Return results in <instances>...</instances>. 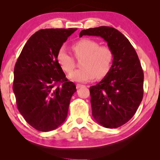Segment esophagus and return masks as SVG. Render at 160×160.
Instances as JSON below:
<instances>
[{
	"instance_id": "34e87169",
	"label": "esophagus",
	"mask_w": 160,
	"mask_h": 160,
	"mask_svg": "<svg viewBox=\"0 0 160 160\" xmlns=\"http://www.w3.org/2000/svg\"><path fill=\"white\" fill-rule=\"evenodd\" d=\"M84 87V85L80 84H76V88H77V89H79V88H81V87Z\"/></svg>"
}]
</instances>
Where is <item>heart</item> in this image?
<instances>
[{"label":"heart","mask_w":160,"mask_h":160,"mask_svg":"<svg viewBox=\"0 0 160 160\" xmlns=\"http://www.w3.org/2000/svg\"><path fill=\"white\" fill-rule=\"evenodd\" d=\"M74 54L78 59L84 58L81 65L82 68L76 70L68 75L70 79L77 82H87L96 77L102 78L110 71L113 60V54L108 46H99L95 40L83 38L72 46ZM57 60L61 68L71 73L75 68L74 58L65 48H61Z\"/></svg>","instance_id":"1"}]
</instances>
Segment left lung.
<instances>
[{
	"label": "left lung",
	"instance_id": "obj_1",
	"mask_svg": "<svg viewBox=\"0 0 160 160\" xmlns=\"http://www.w3.org/2000/svg\"><path fill=\"white\" fill-rule=\"evenodd\" d=\"M100 36L112 50L113 60L107 75L89 88L92 117L106 128H117L132 118L143 95V72L135 50L122 32L107 26L81 31Z\"/></svg>",
	"mask_w": 160,
	"mask_h": 160
}]
</instances>
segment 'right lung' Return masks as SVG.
Returning <instances> with one entry per match:
<instances>
[{
    "mask_svg": "<svg viewBox=\"0 0 160 160\" xmlns=\"http://www.w3.org/2000/svg\"><path fill=\"white\" fill-rule=\"evenodd\" d=\"M76 28L40 30L24 46L14 71L13 91L18 110L36 130H55L66 119L76 85L57 60L59 50ZM62 82V86H56Z\"/></svg>",
    "mask_w": 160,
    "mask_h": 160,
    "instance_id": "1",
    "label": "right lung"
}]
</instances>
